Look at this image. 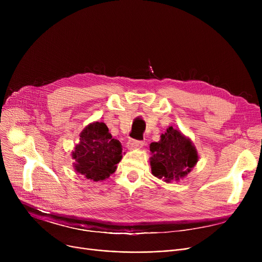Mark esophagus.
I'll use <instances>...</instances> for the list:
<instances>
[{
    "instance_id": "esophagus-1",
    "label": "esophagus",
    "mask_w": 262,
    "mask_h": 262,
    "mask_svg": "<svg viewBox=\"0 0 262 262\" xmlns=\"http://www.w3.org/2000/svg\"><path fill=\"white\" fill-rule=\"evenodd\" d=\"M143 142L142 141H138V140H135V139H130V140H128V142H127V148L128 149H136V148H140V147H142L143 146Z\"/></svg>"
}]
</instances>
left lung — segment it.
I'll return each instance as SVG.
<instances>
[{"label": "left lung", "instance_id": "8db88e82", "mask_svg": "<svg viewBox=\"0 0 262 262\" xmlns=\"http://www.w3.org/2000/svg\"><path fill=\"white\" fill-rule=\"evenodd\" d=\"M152 174L166 183L185 178L199 161L198 149L189 137L169 126L158 142L149 145Z\"/></svg>", "mask_w": 262, "mask_h": 262}]
</instances>
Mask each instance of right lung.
Segmentation results:
<instances>
[{
	"mask_svg": "<svg viewBox=\"0 0 262 262\" xmlns=\"http://www.w3.org/2000/svg\"><path fill=\"white\" fill-rule=\"evenodd\" d=\"M121 142L114 139L103 122H92L79 134V142L72 150L76 173L93 182H103L114 174L121 161Z\"/></svg>",
	"mask_w": 262,
	"mask_h": 262,
	"instance_id": "obj_1",
	"label": "right lung"
}]
</instances>
